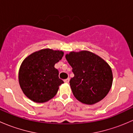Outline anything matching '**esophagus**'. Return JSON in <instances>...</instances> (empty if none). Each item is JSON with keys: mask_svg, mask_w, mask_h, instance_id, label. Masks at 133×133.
<instances>
[{"mask_svg": "<svg viewBox=\"0 0 133 133\" xmlns=\"http://www.w3.org/2000/svg\"><path fill=\"white\" fill-rule=\"evenodd\" d=\"M64 82H65V83H68L69 82V78H66V79H65V80H64Z\"/></svg>", "mask_w": 133, "mask_h": 133, "instance_id": "34e87169", "label": "esophagus"}]
</instances>
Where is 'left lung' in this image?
I'll return each instance as SVG.
<instances>
[{
  "instance_id": "8db88e82",
  "label": "left lung",
  "mask_w": 133,
  "mask_h": 133,
  "mask_svg": "<svg viewBox=\"0 0 133 133\" xmlns=\"http://www.w3.org/2000/svg\"><path fill=\"white\" fill-rule=\"evenodd\" d=\"M74 73L69 81L73 95L88 105L102 100L112 86L111 68L102 58L88 51L71 52L65 55Z\"/></svg>"
}]
</instances>
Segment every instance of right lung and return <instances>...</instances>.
Masks as SVG:
<instances>
[{"instance_id": "obj_1", "label": "right lung", "mask_w": 133, "mask_h": 133, "mask_svg": "<svg viewBox=\"0 0 133 133\" xmlns=\"http://www.w3.org/2000/svg\"><path fill=\"white\" fill-rule=\"evenodd\" d=\"M64 56L62 51L45 49L32 53L24 59L18 73L21 88L32 101L44 103L53 98L59 85L64 83L58 77L55 64Z\"/></svg>"}]
</instances>
